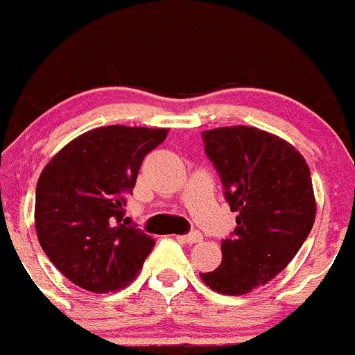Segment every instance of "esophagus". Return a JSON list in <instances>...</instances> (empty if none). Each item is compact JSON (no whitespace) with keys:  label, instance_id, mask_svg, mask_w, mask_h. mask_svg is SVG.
Wrapping results in <instances>:
<instances>
[{"label":"esophagus","instance_id":"34e87169","mask_svg":"<svg viewBox=\"0 0 355 355\" xmlns=\"http://www.w3.org/2000/svg\"><path fill=\"white\" fill-rule=\"evenodd\" d=\"M178 241H180V243H187V244L200 243V241H202V233L191 232V233H187V235H182V237H178Z\"/></svg>","mask_w":355,"mask_h":355}]
</instances>
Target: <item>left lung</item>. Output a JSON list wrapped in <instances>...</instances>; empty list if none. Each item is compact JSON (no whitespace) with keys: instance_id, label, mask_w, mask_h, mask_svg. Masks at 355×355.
<instances>
[{"instance_id":"obj_1","label":"left lung","mask_w":355,"mask_h":355,"mask_svg":"<svg viewBox=\"0 0 355 355\" xmlns=\"http://www.w3.org/2000/svg\"><path fill=\"white\" fill-rule=\"evenodd\" d=\"M202 142L237 227L220 243V266L200 277L215 292L243 295L281 273L310 235L312 177L297 149L261 129H211Z\"/></svg>"}]
</instances>
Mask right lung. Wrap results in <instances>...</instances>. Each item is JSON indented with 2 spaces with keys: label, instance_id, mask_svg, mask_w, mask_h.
Returning a JSON list of instances; mask_svg holds the SVG:
<instances>
[{
  "label": "right lung",
  "instance_id": "right-lung-1",
  "mask_svg": "<svg viewBox=\"0 0 355 355\" xmlns=\"http://www.w3.org/2000/svg\"><path fill=\"white\" fill-rule=\"evenodd\" d=\"M168 129L107 125L74 138L45 166L36 186L37 241L54 266L94 293L128 286L155 239L125 226V202L148 153Z\"/></svg>",
  "mask_w": 355,
  "mask_h": 355
}]
</instances>
